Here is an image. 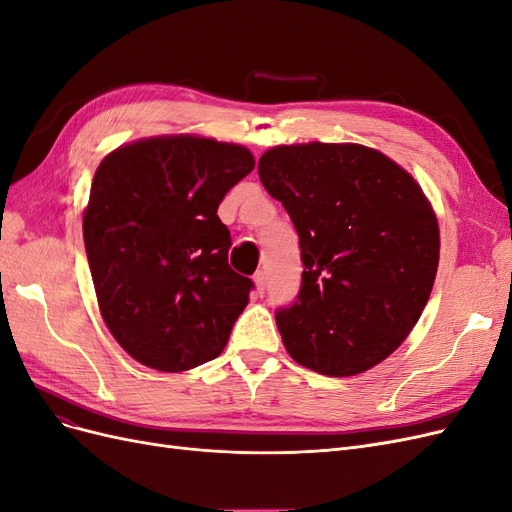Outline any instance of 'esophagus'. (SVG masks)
I'll return each mask as SVG.
<instances>
[{
    "label": "esophagus",
    "instance_id": "obj_1",
    "mask_svg": "<svg viewBox=\"0 0 512 512\" xmlns=\"http://www.w3.org/2000/svg\"><path fill=\"white\" fill-rule=\"evenodd\" d=\"M254 286H256V292L262 297V294H265V288H267L265 271H256V275H254Z\"/></svg>",
    "mask_w": 512,
    "mask_h": 512
}]
</instances>
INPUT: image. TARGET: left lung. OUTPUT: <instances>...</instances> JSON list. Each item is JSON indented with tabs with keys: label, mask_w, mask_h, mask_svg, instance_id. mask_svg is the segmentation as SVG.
Masks as SVG:
<instances>
[{
	"label": "left lung",
	"mask_w": 512,
	"mask_h": 512,
	"mask_svg": "<svg viewBox=\"0 0 512 512\" xmlns=\"http://www.w3.org/2000/svg\"><path fill=\"white\" fill-rule=\"evenodd\" d=\"M258 177L297 228L303 280L275 312L288 354L331 378L393 354L436 280L440 230L421 185L384 153L354 143L280 145Z\"/></svg>",
	"instance_id": "left-lung-1"
}]
</instances>
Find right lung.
Instances as JSON below:
<instances>
[{
    "label": "right lung",
    "instance_id": "right-lung-1",
    "mask_svg": "<svg viewBox=\"0 0 512 512\" xmlns=\"http://www.w3.org/2000/svg\"><path fill=\"white\" fill-rule=\"evenodd\" d=\"M254 164L250 149L190 134L143 138L100 162L85 250L106 327L138 363L185 371L222 354L254 284L228 265L218 207Z\"/></svg>",
    "mask_w": 512,
    "mask_h": 512
}]
</instances>
